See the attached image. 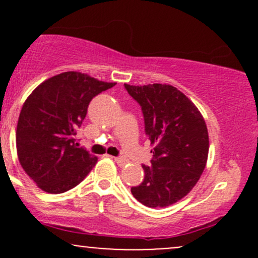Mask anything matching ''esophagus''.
Instances as JSON below:
<instances>
[{"label":"esophagus","instance_id":"obj_1","mask_svg":"<svg viewBox=\"0 0 258 258\" xmlns=\"http://www.w3.org/2000/svg\"><path fill=\"white\" fill-rule=\"evenodd\" d=\"M115 160V162H116L117 165H119V166H123V165L126 164V160L123 159V158H121V156H114V158H112Z\"/></svg>","mask_w":258,"mask_h":258}]
</instances>
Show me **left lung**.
Segmentation results:
<instances>
[{
    "label": "left lung",
    "mask_w": 258,
    "mask_h": 258,
    "mask_svg": "<svg viewBox=\"0 0 258 258\" xmlns=\"http://www.w3.org/2000/svg\"><path fill=\"white\" fill-rule=\"evenodd\" d=\"M125 88L142 106L146 135L154 146L152 166L133 197L148 207H166L184 198L199 180L209 155V133L199 109L171 85Z\"/></svg>",
    "instance_id": "left-lung-1"
}]
</instances>
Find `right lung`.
Wrapping results in <instances>:
<instances>
[{
    "label": "right lung",
    "mask_w": 258,
    "mask_h": 258,
    "mask_svg": "<svg viewBox=\"0 0 258 258\" xmlns=\"http://www.w3.org/2000/svg\"><path fill=\"white\" fill-rule=\"evenodd\" d=\"M87 74L67 72L38 85L20 111L17 153L38 188L60 194L81 183L98 159L76 143L93 97L114 87Z\"/></svg>",
    "instance_id": "obj_1"
}]
</instances>
